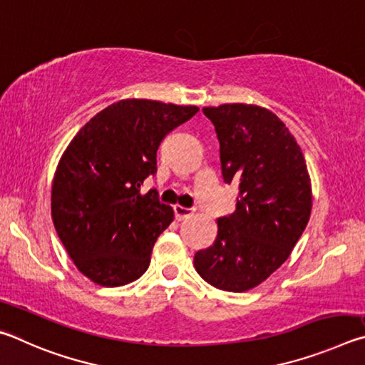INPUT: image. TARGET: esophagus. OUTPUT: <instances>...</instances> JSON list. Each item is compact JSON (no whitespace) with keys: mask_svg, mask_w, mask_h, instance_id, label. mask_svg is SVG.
<instances>
[{"mask_svg":"<svg viewBox=\"0 0 365 365\" xmlns=\"http://www.w3.org/2000/svg\"><path fill=\"white\" fill-rule=\"evenodd\" d=\"M174 212H175V219L177 220H183V219H187V217H190L191 214H193V209L183 207L180 205H175L174 206Z\"/></svg>","mask_w":365,"mask_h":365,"instance_id":"esophagus-1","label":"esophagus"}]
</instances>
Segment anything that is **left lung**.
Wrapping results in <instances>:
<instances>
[{
    "label": "left lung",
    "instance_id": "obj_1",
    "mask_svg": "<svg viewBox=\"0 0 365 365\" xmlns=\"http://www.w3.org/2000/svg\"><path fill=\"white\" fill-rule=\"evenodd\" d=\"M214 123L225 183H238L237 209L217 219V237L195 255L209 285L242 293L269 279L292 255L312 209L299 145L279 117L256 104L202 108Z\"/></svg>",
    "mask_w": 365,
    "mask_h": 365
}]
</instances>
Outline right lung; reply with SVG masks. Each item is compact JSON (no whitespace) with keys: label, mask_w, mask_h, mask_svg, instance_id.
Segmentation results:
<instances>
[{"label":"right lung","mask_w":365,"mask_h":365,"mask_svg":"<svg viewBox=\"0 0 365 365\" xmlns=\"http://www.w3.org/2000/svg\"><path fill=\"white\" fill-rule=\"evenodd\" d=\"M153 100L113 103L66 148L51 185V217L67 255L101 287L135 282L150 267L156 240L174 220L158 191L141 193L156 174L160 141L197 113Z\"/></svg>","instance_id":"1"}]
</instances>
